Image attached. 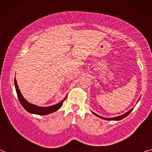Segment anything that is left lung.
<instances>
[{
  "label": "left lung",
  "instance_id": "1",
  "mask_svg": "<svg viewBox=\"0 0 152 152\" xmlns=\"http://www.w3.org/2000/svg\"><path fill=\"white\" fill-rule=\"evenodd\" d=\"M132 110H133V109H132L131 110H129L128 112H127L126 113H125V114H123V115H121V116H118V117H113V118H104V117H101V116H99V115H98L97 114H96V113H93V112H92V113H93V114L94 115H96V116H97V117H100V118H101V119H105V120H110V121H118V120H121V119H123V118H125V117H126L127 116V115L129 114V113L132 111Z\"/></svg>",
  "mask_w": 152,
  "mask_h": 152
}]
</instances>
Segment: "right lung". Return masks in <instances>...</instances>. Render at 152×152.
<instances>
[{
	"instance_id": "right-lung-1",
	"label": "right lung",
	"mask_w": 152,
	"mask_h": 152,
	"mask_svg": "<svg viewBox=\"0 0 152 152\" xmlns=\"http://www.w3.org/2000/svg\"><path fill=\"white\" fill-rule=\"evenodd\" d=\"M15 89H16V92L17 94V97L18 99H19L20 103L21 104L23 107L27 111L31 113H33V114L39 115H44L50 114V113L55 112L62 106L63 102L65 101V100L67 98V96H66L65 97V99L62 100L60 102H59V103L56 104L52 105V106L47 107H39V106H37V105L29 103V102H27L26 100L23 97L22 94L20 92V90L19 88V86L17 85V80L15 79Z\"/></svg>"
}]
</instances>
